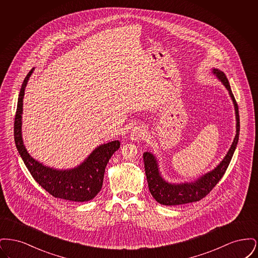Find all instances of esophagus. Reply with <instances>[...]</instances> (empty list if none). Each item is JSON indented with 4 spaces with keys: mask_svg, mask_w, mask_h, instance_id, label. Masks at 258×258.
Wrapping results in <instances>:
<instances>
[{
    "mask_svg": "<svg viewBox=\"0 0 258 258\" xmlns=\"http://www.w3.org/2000/svg\"><path fill=\"white\" fill-rule=\"evenodd\" d=\"M144 135H145V131L143 130V127L135 126V128H133V131H132L131 139L132 140H138V139L142 138Z\"/></svg>",
    "mask_w": 258,
    "mask_h": 258,
    "instance_id": "esophagus-1",
    "label": "esophagus"
}]
</instances>
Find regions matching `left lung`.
Returning a JSON list of instances; mask_svg holds the SVG:
<instances>
[{
	"label": "left lung",
	"mask_w": 258,
	"mask_h": 258,
	"mask_svg": "<svg viewBox=\"0 0 258 258\" xmlns=\"http://www.w3.org/2000/svg\"><path fill=\"white\" fill-rule=\"evenodd\" d=\"M213 73L218 76V78L223 83V85L226 87L230 97L233 100L237 121L236 136L234 138L233 143L225 158L213 171L209 172L204 176L200 177L194 183L191 182L180 184H169L165 182L160 177L158 163L155 157L150 153H144L143 160L150 192L153 197L162 205H182L195 201H199L202 198L207 197L210 191L215 187V185L220 182L233 157L234 151L237 146L240 133L239 108L225 74L219 70H214Z\"/></svg>",
	"instance_id": "8db88e82"
}]
</instances>
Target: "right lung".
<instances>
[{
    "instance_id": "1",
    "label": "right lung",
    "mask_w": 258,
    "mask_h": 258,
    "mask_svg": "<svg viewBox=\"0 0 258 258\" xmlns=\"http://www.w3.org/2000/svg\"><path fill=\"white\" fill-rule=\"evenodd\" d=\"M33 70L25 77L14 119V141L28 170L38 184L52 197L84 202L93 199L101 189L103 176L111 156L120 148L118 140L97 148L83 163L71 170H56L34 160L25 149L21 136V114L25 88Z\"/></svg>"
}]
</instances>
